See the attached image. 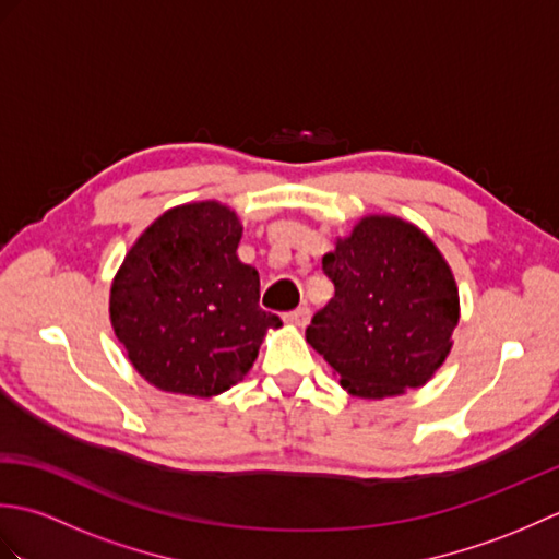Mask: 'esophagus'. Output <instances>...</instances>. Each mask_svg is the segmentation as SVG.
Wrapping results in <instances>:
<instances>
[{
    "mask_svg": "<svg viewBox=\"0 0 559 559\" xmlns=\"http://www.w3.org/2000/svg\"><path fill=\"white\" fill-rule=\"evenodd\" d=\"M310 317H312L310 307H298V310H293V312H286V314H283V319H286V324H290V326H298V329H302V326L310 324Z\"/></svg>",
    "mask_w": 559,
    "mask_h": 559,
    "instance_id": "1",
    "label": "esophagus"
}]
</instances>
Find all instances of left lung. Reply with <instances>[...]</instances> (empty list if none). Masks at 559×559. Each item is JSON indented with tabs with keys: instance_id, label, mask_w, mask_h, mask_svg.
Segmentation results:
<instances>
[{
	"instance_id": "1",
	"label": "left lung",
	"mask_w": 559,
	"mask_h": 559,
	"mask_svg": "<svg viewBox=\"0 0 559 559\" xmlns=\"http://www.w3.org/2000/svg\"><path fill=\"white\" fill-rule=\"evenodd\" d=\"M334 298L312 317L307 343L358 399L401 396L442 367L459 324V288L418 225L365 216L324 254Z\"/></svg>"
}]
</instances>
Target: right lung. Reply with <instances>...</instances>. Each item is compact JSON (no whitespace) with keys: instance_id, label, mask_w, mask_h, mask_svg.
<instances>
[{"instance_id":"obj_1","label":"right lung","mask_w":559,"mask_h":559,"mask_svg":"<svg viewBox=\"0 0 559 559\" xmlns=\"http://www.w3.org/2000/svg\"><path fill=\"white\" fill-rule=\"evenodd\" d=\"M242 223L221 201L168 209L139 235L110 288V322L134 370L160 391L209 399L252 370L269 329Z\"/></svg>"}]
</instances>
